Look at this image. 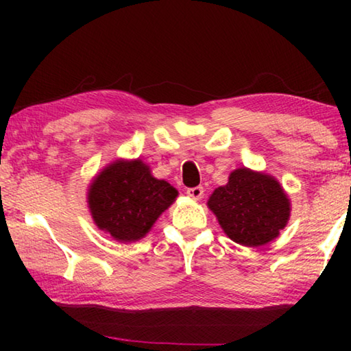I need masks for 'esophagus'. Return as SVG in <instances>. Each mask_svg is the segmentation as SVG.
Wrapping results in <instances>:
<instances>
[{
    "mask_svg": "<svg viewBox=\"0 0 351 351\" xmlns=\"http://www.w3.org/2000/svg\"><path fill=\"white\" fill-rule=\"evenodd\" d=\"M190 198L192 199H195V201H198V199H201L203 198V195H204V189L201 187V186H198V187H192V189H187V192H186Z\"/></svg>",
    "mask_w": 351,
    "mask_h": 351,
    "instance_id": "1",
    "label": "esophagus"
}]
</instances>
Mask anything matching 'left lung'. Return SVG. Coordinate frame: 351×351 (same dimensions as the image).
<instances>
[{
	"instance_id": "left-lung-1",
	"label": "left lung",
	"mask_w": 351,
	"mask_h": 351,
	"mask_svg": "<svg viewBox=\"0 0 351 351\" xmlns=\"http://www.w3.org/2000/svg\"><path fill=\"white\" fill-rule=\"evenodd\" d=\"M223 232L246 247L268 245L291 217V201L278 180L265 171L240 167L230 171L207 201Z\"/></svg>"
}]
</instances>
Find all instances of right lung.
Masks as SVG:
<instances>
[{
  "label": "right lung",
  "mask_w": 351,
  "mask_h": 351,
  "mask_svg": "<svg viewBox=\"0 0 351 351\" xmlns=\"http://www.w3.org/2000/svg\"><path fill=\"white\" fill-rule=\"evenodd\" d=\"M178 190L152 175L142 159H116L88 186L86 203L94 224L119 243H133L175 203Z\"/></svg>",
  "instance_id": "right-lung-1"
}]
</instances>
